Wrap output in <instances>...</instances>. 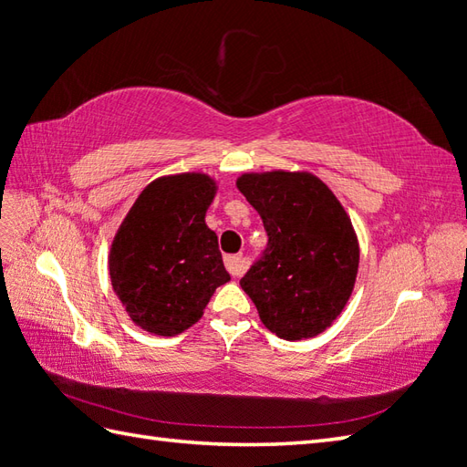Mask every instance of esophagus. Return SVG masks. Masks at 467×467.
I'll list each match as a JSON object with an SVG mask.
<instances>
[{"label":"esophagus","mask_w":467,"mask_h":467,"mask_svg":"<svg viewBox=\"0 0 467 467\" xmlns=\"http://www.w3.org/2000/svg\"><path fill=\"white\" fill-rule=\"evenodd\" d=\"M224 266L233 276H241L244 273V258L243 254H231L224 258Z\"/></svg>","instance_id":"34e87169"}]
</instances>
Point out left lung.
I'll return each instance as SVG.
<instances>
[{
    "instance_id": "left-lung-1",
    "label": "left lung",
    "mask_w": 467,
    "mask_h": 467,
    "mask_svg": "<svg viewBox=\"0 0 467 467\" xmlns=\"http://www.w3.org/2000/svg\"><path fill=\"white\" fill-rule=\"evenodd\" d=\"M236 189L263 219L268 246L241 278L260 322L285 340L322 334L350 300L360 244L348 213L308 171L243 172Z\"/></svg>"
}]
</instances>
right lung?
Returning a JSON list of instances; mask_svg holds the SVG:
<instances>
[{
  "instance_id": "add662e5",
  "label": "right lung",
  "mask_w": 467,
  "mask_h": 467,
  "mask_svg": "<svg viewBox=\"0 0 467 467\" xmlns=\"http://www.w3.org/2000/svg\"><path fill=\"white\" fill-rule=\"evenodd\" d=\"M219 182L202 171L162 175L140 191L111 241L109 276L139 328L177 336L199 322L229 283L219 238L204 216Z\"/></svg>"
}]
</instances>
